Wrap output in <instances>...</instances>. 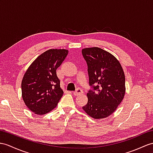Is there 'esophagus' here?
<instances>
[{"mask_svg": "<svg viewBox=\"0 0 153 153\" xmlns=\"http://www.w3.org/2000/svg\"><path fill=\"white\" fill-rule=\"evenodd\" d=\"M83 94V91L82 89L81 88H77L76 89V91L73 92V95H80V94Z\"/></svg>", "mask_w": 153, "mask_h": 153, "instance_id": "34e87169", "label": "esophagus"}]
</instances>
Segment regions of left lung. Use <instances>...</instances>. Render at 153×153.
Instances as JSON below:
<instances>
[{"label": "left lung", "mask_w": 153, "mask_h": 153, "mask_svg": "<svg viewBox=\"0 0 153 153\" xmlns=\"http://www.w3.org/2000/svg\"><path fill=\"white\" fill-rule=\"evenodd\" d=\"M87 62L89 85L94 90L87 94L88 102L82 109L89 116L102 120L112 114L123 99L125 76L118 59L99 47L82 50Z\"/></svg>", "instance_id": "8db88e82"}]
</instances>
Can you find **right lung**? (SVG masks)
<instances>
[{
	"label": "right lung",
	"mask_w": 153,
	"mask_h": 153,
	"mask_svg": "<svg viewBox=\"0 0 153 153\" xmlns=\"http://www.w3.org/2000/svg\"><path fill=\"white\" fill-rule=\"evenodd\" d=\"M67 49H49L28 67L21 82L22 97L28 108L43 115L54 109L64 94L56 69L68 54Z\"/></svg>",
	"instance_id": "right-lung-1"
}]
</instances>
